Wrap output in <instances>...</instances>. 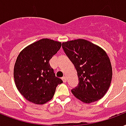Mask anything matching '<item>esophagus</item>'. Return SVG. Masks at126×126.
<instances>
[{
	"label": "esophagus",
	"mask_w": 126,
	"mask_h": 126,
	"mask_svg": "<svg viewBox=\"0 0 126 126\" xmlns=\"http://www.w3.org/2000/svg\"><path fill=\"white\" fill-rule=\"evenodd\" d=\"M62 79L63 80V81H64V82L66 83V79H66V76H64V77H62Z\"/></svg>",
	"instance_id": "1"
}]
</instances>
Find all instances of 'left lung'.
Segmentation results:
<instances>
[{
  "mask_svg": "<svg viewBox=\"0 0 126 126\" xmlns=\"http://www.w3.org/2000/svg\"><path fill=\"white\" fill-rule=\"evenodd\" d=\"M62 48L74 64L79 78L78 85L72 93L85 103L103 98L110 85L112 70L105 50L85 39L62 43Z\"/></svg>",
  "mask_w": 126,
  "mask_h": 126,
  "instance_id": "obj_1",
  "label": "left lung"
}]
</instances>
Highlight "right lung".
Returning <instances> with one entry per match:
<instances>
[{
	"instance_id": "right-lung-1",
	"label": "right lung",
	"mask_w": 126,
	"mask_h": 126,
	"mask_svg": "<svg viewBox=\"0 0 126 126\" xmlns=\"http://www.w3.org/2000/svg\"><path fill=\"white\" fill-rule=\"evenodd\" d=\"M61 46L60 42L42 39L26 47L17 56L14 68L16 86L30 102L37 105L47 103L58 85L63 82L55 76L49 64Z\"/></svg>"
}]
</instances>
